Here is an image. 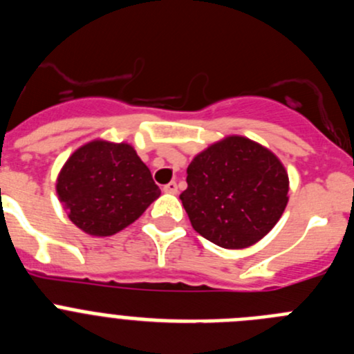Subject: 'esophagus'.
Instances as JSON below:
<instances>
[{
	"instance_id": "34e87169",
	"label": "esophagus",
	"mask_w": 354,
	"mask_h": 354,
	"mask_svg": "<svg viewBox=\"0 0 354 354\" xmlns=\"http://www.w3.org/2000/svg\"><path fill=\"white\" fill-rule=\"evenodd\" d=\"M162 192L175 195V193L179 192V186H177V183H175V180H171V183H168V184H165V186H162Z\"/></svg>"
}]
</instances>
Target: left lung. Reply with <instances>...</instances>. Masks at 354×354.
<instances>
[{"instance_id":"8db88e82","label":"left lung","mask_w":354,"mask_h":354,"mask_svg":"<svg viewBox=\"0 0 354 354\" xmlns=\"http://www.w3.org/2000/svg\"><path fill=\"white\" fill-rule=\"evenodd\" d=\"M180 193L193 228L221 248L252 246L270 232L287 205L289 177L277 156L230 136L196 156Z\"/></svg>"}]
</instances>
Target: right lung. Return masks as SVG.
<instances>
[{
    "label": "right lung",
    "instance_id": "add662e5",
    "mask_svg": "<svg viewBox=\"0 0 354 354\" xmlns=\"http://www.w3.org/2000/svg\"><path fill=\"white\" fill-rule=\"evenodd\" d=\"M56 192L71 221L90 236H113L159 195L150 170L127 143L90 142L62 168Z\"/></svg>",
    "mask_w": 354,
    "mask_h": 354
}]
</instances>
